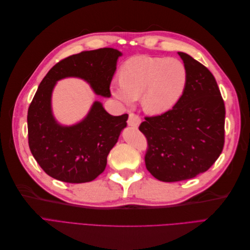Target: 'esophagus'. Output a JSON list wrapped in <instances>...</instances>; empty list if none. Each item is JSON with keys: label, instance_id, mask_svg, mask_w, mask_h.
Returning a JSON list of instances; mask_svg holds the SVG:
<instances>
[{"label": "esophagus", "instance_id": "esophagus-1", "mask_svg": "<svg viewBox=\"0 0 250 250\" xmlns=\"http://www.w3.org/2000/svg\"><path fill=\"white\" fill-rule=\"evenodd\" d=\"M127 123H128V125H129L130 127L138 128L140 123H141V118L139 116H137V115H134V113H130L129 118H128Z\"/></svg>", "mask_w": 250, "mask_h": 250}]
</instances>
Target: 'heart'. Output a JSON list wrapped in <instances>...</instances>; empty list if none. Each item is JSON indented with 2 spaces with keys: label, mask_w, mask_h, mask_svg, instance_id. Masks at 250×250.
<instances>
[{
  "label": "heart",
  "mask_w": 250,
  "mask_h": 250,
  "mask_svg": "<svg viewBox=\"0 0 250 250\" xmlns=\"http://www.w3.org/2000/svg\"><path fill=\"white\" fill-rule=\"evenodd\" d=\"M187 69L176 58L134 56L121 67L120 79L111 82L112 96L132 105L142 96L143 108L150 115L169 111L183 96Z\"/></svg>",
  "instance_id": "1"
}]
</instances>
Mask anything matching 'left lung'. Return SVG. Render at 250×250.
<instances>
[{"mask_svg":"<svg viewBox=\"0 0 250 250\" xmlns=\"http://www.w3.org/2000/svg\"><path fill=\"white\" fill-rule=\"evenodd\" d=\"M185 92L173 108L146 118L140 130L148 141L147 170L165 183L190 179L210 168L224 145V102L215 77L187 53Z\"/></svg>","mask_w":250,"mask_h":250,"instance_id":"left-lung-1","label":"left lung"}]
</instances>
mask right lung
<instances>
[{"label": "right lung", "instance_id": "1", "mask_svg": "<svg viewBox=\"0 0 250 250\" xmlns=\"http://www.w3.org/2000/svg\"><path fill=\"white\" fill-rule=\"evenodd\" d=\"M122 53L112 48L81 52L64 58L44 76L28 109L29 147L48 175L63 183L82 184L104 171L107 155L127 126L128 115L111 116L100 101L73 125L60 124L53 115L52 94L57 81L79 78L93 92L109 98V85Z\"/></svg>", "mask_w": 250, "mask_h": 250}]
</instances>
